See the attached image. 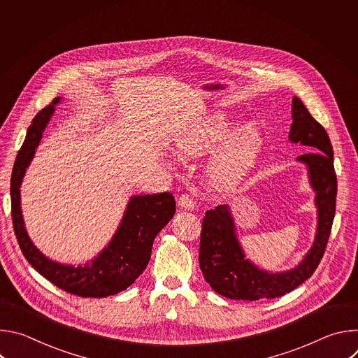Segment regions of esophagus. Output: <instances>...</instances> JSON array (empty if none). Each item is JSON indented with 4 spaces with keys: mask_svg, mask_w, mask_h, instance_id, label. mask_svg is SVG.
I'll use <instances>...</instances> for the list:
<instances>
[{
    "mask_svg": "<svg viewBox=\"0 0 358 358\" xmlns=\"http://www.w3.org/2000/svg\"><path fill=\"white\" fill-rule=\"evenodd\" d=\"M177 206H178L180 210H188V211H191V210H194V207H195V202H194V199H192L189 195L181 194V195L177 198Z\"/></svg>",
    "mask_w": 358,
    "mask_h": 358,
    "instance_id": "1",
    "label": "esophagus"
}]
</instances>
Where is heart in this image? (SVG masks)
Returning <instances> with one entry per match:
<instances>
[{
    "label": "heart",
    "instance_id": "b5f03b06",
    "mask_svg": "<svg viewBox=\"0 0 358 358\" xmlns=\"http://www.w3.org/2000/svg\"><path fill=\"white\" fill-rule=\"evenodd\" d=\"M234 127L235 123L225 115L214 113L181 130L174 138V150L184 159L207 155L217 148ZM264 150L265 137L259 129L248 126L236 131L218 150L208 166L211 185L221 192L238 187L258 164Z\"/></svg>",
    "mask_w": 358,
    "mask_h": 358
}]
</instances>
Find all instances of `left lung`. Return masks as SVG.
I'll return each instance as SVG.
<instances>
[{
	"instance_id": "8db88e82",
	"label": "left lung",
	"mask_w": 358,
	"mask_h": 358,
	"mask_svg": "<svg viewBox=\"0 0 358 358\" xmlns=\"http://www.w3.org/2000/svg\"><path fill=\"white\" fill-rule=\"evenodd\" d=\"M292 119L289 140L313 150L299 156L297 162L308 167L310 185L316 191L317 229L315 242L296 268L286 272H268L245 258L229 207L218 206L215 210L207 211L202 220L199 268L210 286L228 299L259 300L283 296L309 279L324 255L336 214L337 177L333 147L324 127L313 119L296 96L292 100Z\"/></svg>"
}]
</instances>
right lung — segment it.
<instances>
[{
  "mask_svg": "<svg viewBox=\"0 0 358 358\" xmlns=\"http://www.w3.org/2000/svg\"><path fill=\"white\" fill-rule=\"evenodd\" d=\"M59 101L61 97H55L52 103L34 117L17 155L11 176L14 232L25 259L50 283L80 297L113 296L134 283L145 269L155 238L174 217L176 199L170 192L133 195L112 241L86 265H64L46 258L27 234L21 211L20 187L42 133Z\"/></svg>",
  "mask_w": 358,
  "mask_h": 358,
  "instance_id": "right-lung-1",
  "label": "right lung"
}]
</instances>
